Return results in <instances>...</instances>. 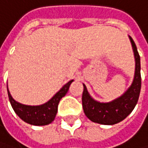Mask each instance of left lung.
<instances>
[{
    "label": "left lung",
    "mask_w": 148,
    "mask_h": 148,
    "mask_svg": "<svg viewBox=\"0 0 148 148\" xmlns=\"http://www.w3.org/2000/svg\"><path fill=\"white\" fill-rule=\"evenodd\" d=\"M129 38L131 42L136 64L134 79L127 90L113 101L101 102L92 98L88 92L85 84H84V92L82 97L84 111L86 117L92 122L101 125L117 124L129 116L138 103L141 89L140 56L134 40L130 36Z\"/></svg>",
    "instance_id": "left-lung-1"
}]
</instances>
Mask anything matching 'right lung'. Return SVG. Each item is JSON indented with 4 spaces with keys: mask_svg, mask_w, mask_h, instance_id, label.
<instances>
[{
    "mask_svg": "<svg viewBox=\"0 0 148 148\" xmlns=\"http://www.w3.org/2000/svg\"><path fill=\"white\" fill-rule=\"evenodd\" d=\"M73 82V80H71L67 84H65L48 101L41 105H36V106L21 104L15 101L12 98V96L10 95L7 85L9 100L15 113L23 121L34 126H46L52 123V121L55 119L57 113L58 103L63 97L67 93Z\"/></svg>",
    "mask_w": 148,
    "mask_h": 148,
    "instance_id": "1",
    "label": "right lung"
}]
</instances>
